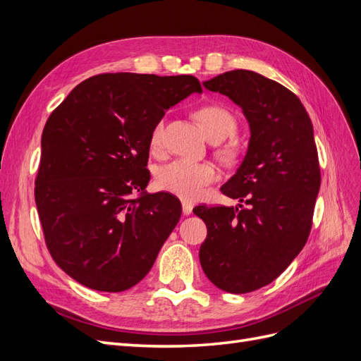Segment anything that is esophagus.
Here are the masks:
<instances>
[{
  "label": "esophagus",
  "instance_id": "34e87169",
  "mask_svg": "<svg viewBox=\"0 0 361 361\" xmlns=\"http://www.w3.org/2000/svg\"><path fill=\"white\" fill-rule=\"evenodd\" d=\"M182 212H183V215H191L192 204L188 202H182Z\"/></svg>",
  "mask_w": 361,
  "mask_h": 361
}]
</instances>
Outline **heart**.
Wrapping results in <instances>:
<instances>
[{"instance_id": "heart-1", "label": "heart", "mask_w": 361, "mask_h": 361, "mask_svg": "<svg viewBox=\"0 0 361 361\" xmlns=\"http://www.w3.org/2000/svg\"><path fill=\"white\" fill-rule=\"evenodd\" d=\"M199 125L202 126L207 140L218 143L236 133L238 122L235 114L226 106L218 104H207L197 108L194 113ZM164 138V122H158L150 134V146L154 149L161 147ZM216 155L224 162H233L239 157V145L235 140L223 145L216 150ZM218 179L216 170L206 162H190L176 159L166 164L157 170V187L167 191L179 199L187 202L202 199L206 188Z\"/></svg>"}]
</instances>
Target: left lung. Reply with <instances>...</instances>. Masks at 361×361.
<instances>
[{"label": "left lung", "instance_id": "left-lung-1", "mask_svg": "<svg viewBox=\"0 0 361 361\" xmlns=\"http://www.w3.org/2000/svg\"><path fill=\"white\" fill-rule=\"evenodd\" d=\"M243 108L247 155L221 192L238 206H195L207 227L200 264L216 288L247 293L274 281L307 243L321 169L312 120L285 85L236 69L204 81Z\"/></svg>", "mask_w": 361, "mask_h": 361}]
</instances>
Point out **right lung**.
<instances>
[{"mask_svg":"<svg viewBox=\"0 0 361 361\" xmlns=\"http://www.w3.org/2000/svg\"><path fill=\"white\" fill-rule=\"evenodd\" d=\"M191 93H202L191 75L102 73L51 113L35 199L52 259L81 285L122 292L154 267L182 206L146 192L150 134Z\"/></svg>","mask_w":361,"mask_h":361,"instance_id":"right-lung-1","label":"right lung"}]
</instances>
